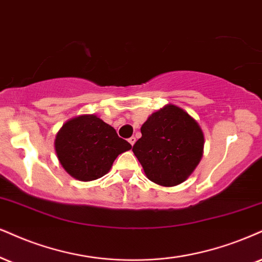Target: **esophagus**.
Instances as JSON below:
<instances>
[{"label": "esophagus", "mask_w": 262, "mask_h": 262, "mask_svg": "<svg viewBox=\"0 0 262 262\" xmlns=\"http://www.w3.org/2000/svg\"><path fill=\"white\" fill-rule=\"evenodd\" d=\"M128 142H130V144H131V146H134V144H135V142H136V137H134V136L130 137V138H128Z\"/></svg>", "instance_id": "34e87169"}]
</instances>
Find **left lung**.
I'll use <instances>...</instances> for the list:
<instances>
[{
	"instance_id": "left-lung-1",
	"label": "left lung",
	"mask_w": 262,
	"mask_h": 262,
	"mask_svg": "<svg viewBox=\"0 0 262 262\" xmlns=\"http://www.w3.org/2000/svg\"><path fill=\"white\" fill-rule=\"evenodd\" d=\"M132 151L151 182L173 187L185 182L202 160L204 134L194 118L175 104L148 116Z\"/></svg>"
}]
</instances>
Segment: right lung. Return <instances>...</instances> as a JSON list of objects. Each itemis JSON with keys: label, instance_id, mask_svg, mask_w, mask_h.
<instances>
[{"label": "right lung", "instance_id": "obj_1", "mask_svg": "<svg viewBox=\"0 0 262 262\" xmlns=\"http://www.w3.org/2000/svg\"><path fill=\"white\" fill-rule=\"evenodd\" d=\"M54 149L64 170L74 179L93 181L109 172L119 154L131 149L127 141L95 114L75 116L57 132Z\"/></svg>", "mask_w": 262, "mask_h": 262}]
</instances>
